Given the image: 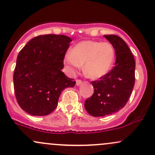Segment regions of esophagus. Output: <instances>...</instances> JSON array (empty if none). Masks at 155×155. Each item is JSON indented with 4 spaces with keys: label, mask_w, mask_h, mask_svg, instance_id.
I'll list each match as a JSON object with an SVG mask.
<instances>
[{
    "label": "esophagus",
    "mask_w": 155,
    "mask_h": 155,
    "mask_svg": "<svg viewBox=\"0 0 155 155\" xmlns=\"http://www.w3.org/2000/svg\"><path fill=\"white\" fill-rule=\"evenodd\" d=\"M81 83H82V81H81V80H79V79H77L76 81V86H79V85H81Z\"/></svg>",
    "instance_id": "1"
}]
</instances>
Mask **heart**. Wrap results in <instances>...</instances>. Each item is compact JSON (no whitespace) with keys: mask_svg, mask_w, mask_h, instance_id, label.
Returning a JSON list of instances; mask_svg holds the SVG:
<instances>
[{"mask_svg":"<svg viewBox=\"0 0 155 155\" xmlns=\"http://www.w3.org/2000/svg\"><path fill=\"white\" fill-rule=\"evenodd\" d=\"M114 60L115 50L111 44L87 40L78 43L65 54L64 63L72 73L83 65L84 76L97 80L111 71Z\"/></svg>","mask_w":155,"mask_h":155,"instance_id":"heart-1","label":"heart"}]
</instances>
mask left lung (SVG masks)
Instances as JSON below:
<instances>
[{
    "instance_id": "1",
    "label": "left lung",
    "mask_w": 155,
    "mask_h": 155,
    "mask_svg": "<svg viewBox=\"0 0 155 155\" xmlns=\"http://www.w3.org/2000/svg\"><path fill=\"white\" fill-rule=\"evenodd\" d=\"M114 48L115 66L107 75L92 81L94 93L84 103L92 117H104L120 111L130 97L135 84L136 63L125 41L115 35H104Z\"/></svg>"
}]
</instances>
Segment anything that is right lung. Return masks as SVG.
Wrapping results in <instances>:
<instances>
[{
	"instance_id": "right-lung-1",
	"label": "right lung",
	"mask_w": 155,
	"mask_h": 155,
	"mask_svg": "<svg viewBox=\"0 0 155 155\" xmlns=\"http://www.w3.org/2000/svg\"><path fill=\"white\" fill-rule=\"evenodd\" d=\"M71 38L48 34L32 38L19 51L14 73V88L22 109L33 116H46L58 106L64 89L76 81L62 71Z\"/></svg>"
}]
</instances>
